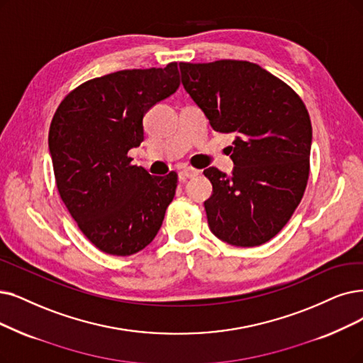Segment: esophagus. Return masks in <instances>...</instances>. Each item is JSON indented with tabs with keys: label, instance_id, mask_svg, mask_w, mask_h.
I'll use <instances>...</instances> for the list:
<instances>
[{
	"label": "esophagus",
	"instance_id": "esophagus-1",
	"mask_svg": "<svg viewBox=\"0 0 363 363\" xmlns=\"http://www.w3.org/2000/svg\"><path fill=\"white\" fill-rule=\"evenodd\" d=\"M199 169H195V168H192V167H186V168H183L182 171H180V174H182V177H184V179H194V177H196V176H199Z\"/></svg>",
	"mask_w": 363,
	"mask_h": 363
}]
</instances>
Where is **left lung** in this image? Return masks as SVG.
<instances>
[{
  "instance_id": "8db88e82",
  "label": "left lung",
  "mask_w": 363,
  "mask_h": 363,
  "mask_svg": "<svg viewBox=\"0 0 363 363\" xmlns=\"http://www.w3.org/2000/svg\"><path fill=\"white\" fill-rule=\"evenodd\" d=\"M182 83L217 133H234L230 174L204 169L213 194L204 202L213 234L237 247L274 238L306 191L313 129L302 99L247 61L180 62Z\"/></svg>"
}]
</instances>
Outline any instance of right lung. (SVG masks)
I'll list each match as a JSON object with an SVG mask.
<instances>
[{
    "instance_id": "right-lung-1",
    "label": "right lung",
    "mask_w": 363,
    "mask_h": 363,
    "mask_svg": "<svg viewBox=\"0 0 363 363\" xmlns=\"http://www.w3.org/2000/svg\"><path fill=\"white\" fill-rule=\"evenodd\" d=\"M179 86L177 62L116 71L80 84L53 116L49 152L57 191L101 252L134 255L162 225L177 174L150 176L128 152L144 140V114Z\"/></svg>"
}]
</instances>
